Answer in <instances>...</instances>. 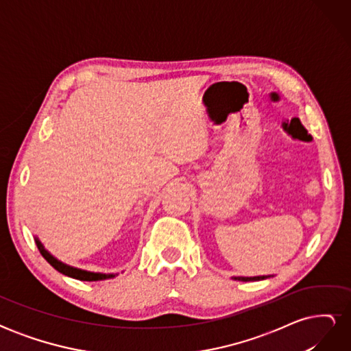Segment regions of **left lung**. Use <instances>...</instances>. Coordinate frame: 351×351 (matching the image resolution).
Masks as SVG:
<instances>
[{
	"mask_svg": "<svg viewBox=\"0 0 351 351\" xmlns=\"http://www.w3.org/2000/svg\"><path fill=\"white\" fill-rule=\"evenodd\" d=\"M272 277V275H259V277H232V280H239V281H261V280H267Z\"/></svg>",
	"mask_w": 351,
	"mask_h": 351,
	"instance_id": "8db88e82",
	"label": "left lung"
}]
</instances>
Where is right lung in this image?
Here are the masks:
<instances>
[{
	"mask_svg": "<svg viewBox=\"0 0 351 351\" xmlns=\"http://www.w3.org/2000/svg\"><path fill=\"white\" fill-rule=\"evenodd\" d=\"M36 241V246L40 252L42 256L47 259V262L51 265L52 268H56L58 272H61L62 275H67V277L71 278H76L80 281H101V280H108V278H114L117 274H102V272H90V271H84L80 268H74L70 267V265L58 261L56 256H52V254L44 247V244L40 243V240L38 237H35Z\"/></svg>",
	"mask_w": 351,
	"mask_h": 351,
	"instance_id": "obj_1",
	"label": "right lung"
}]
</instances>
